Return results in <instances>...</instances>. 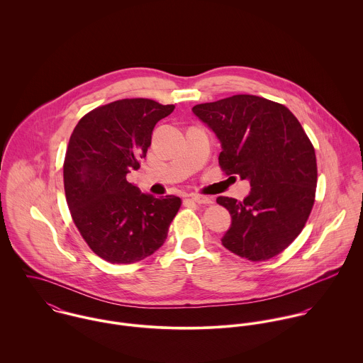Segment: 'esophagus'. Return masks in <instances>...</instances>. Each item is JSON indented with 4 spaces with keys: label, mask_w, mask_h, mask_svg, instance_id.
Wrapping results in <instances>:
<instances>
[{
    "label": "esophagus",
    "mask_w": 363,
    "mask_h": 363,
    "mask_svg": "<svg viewBox=\"0 0 363 363\" xmlns=\"http://www.w3.org/2000/svg\"><path fill=\"white\" fill-rule=\"evenodd\" d=\"M190 200L197 203V204H211L212 203V200L209 197H207V196H200V194H191Z\"/></svg>",
    "instance_id": "1"
}]
</instances>
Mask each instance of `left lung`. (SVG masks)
<instances>
[{"instance_id": "1", "label": "left lung", "mask_w": 363, "mask_h": 363, "mask_svg": "<svg viewBox=\"0 0 363 363\" xmlns=\"http://www.w3.org/2000/svg\"><path fill=\"white\" fill-rule=\"evenodd\" d=\"M193 113L219 140L220 167L252 187L243 201L216 199L232 218L222 245L252 261L279 255L314 204L315 154L301 123L285 106L255 95L197 104Z\"/></svg>"}]
</instances>
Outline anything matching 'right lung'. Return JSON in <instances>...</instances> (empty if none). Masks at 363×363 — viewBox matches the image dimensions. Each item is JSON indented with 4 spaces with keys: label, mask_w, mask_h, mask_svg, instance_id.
Returning <instances> with one entry per match:
<instances>
[{
    "label": "right lung",
    "mask_w": 363,
    "mask_h": 363,
    "mask_svg": "<svg viewBox=\"0 0 363 363\" xmlns=\"http://www.w3.org/2000/svg\"><path fill=\"white\" fill-rule=\"evenodd\" d=\"M173 104L121 99L85 114L71 134L64 160V189L74 223L88 246L113 264L154 255L182 200L141 193L127 182L147 156L156 123Z\"/></svg>",
    "instance_id": "right-lung-1"
}]
</instances>
